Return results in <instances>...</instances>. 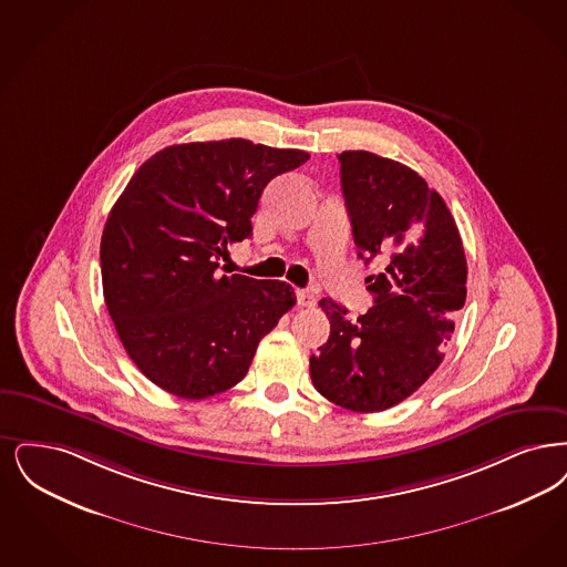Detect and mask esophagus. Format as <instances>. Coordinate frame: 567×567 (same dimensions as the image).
I'll return each mask as SVG.
<instances>
[{"instance_id": "34e87169", "label": "esophagus", "mask_w": 567, "mask_h": 567, "mask_svg": "<svg viewBox=\"0 0 567 567\" xmlns=\"http://www.w3.org/2000/svg\"><path fill=\"white\" fill-rule=\"evenodd\" d=\"M297 303L301 308H312L317 303V297L310 293V291H297Z\"/></svg>"}]
</instances>
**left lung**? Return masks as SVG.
I'll return each instance as SVG.
<instances>
[{
  "mask_svg": "<svg viewBox=\"0 0 567 567\" xmlns=\"http://www.w3.org/2000/svg\"><path fill=\"white\" fill-rule=\"evenodd\" d=\"M341 192L375 303L350 320L331 297L327 343L310 378L331 403L359 413L394 408L443 361L466 301V255L445 200L415 171L371 152H341Z\"/></svg>",
  "mask_w": 567,
  "mask_h": 567,
  "instance_id": "left-lung-1",
  "label": "left lung"
}]
</instances>
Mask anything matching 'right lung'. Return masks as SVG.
I'll list each match as a JSON object with an SVG mask.
<instances>
[{
  "label": "right lung",
  "instance_id": "add662e5",
  "mask_svg": "<svg viewBox=\"0 0 567 567\" xmlns=\"http://www.w3.org/2000/svg\"><path fill=\"white\" fill-rule=\"evenodd\" d=\"M308 158L247 138L171 145L117 198L101 238L103 295L124 350L162 390L226 392L293 308L291 285L217 268L249 238L264 187Z\"/></svg>",
  "mask_w": 567,
  "mask_h": 567
}]
</instances>
